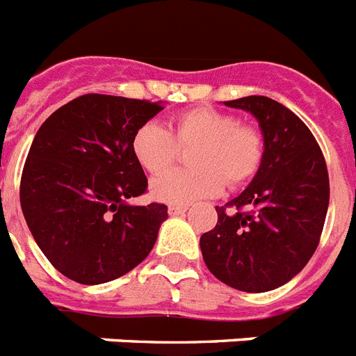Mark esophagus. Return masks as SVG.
Instances as JSON below:
<instances>
[{
  "instance_id": "obj_1",
  "label": "esophagus",
  "mask_w": 356,
  "mask_h": 356,
  "mask_svg": "<svg viewBox=\"0 0 356 356\" xmlns=\"http://www.w3.org/2000/svg\"><path fill=\"white\" fill-rule=\"evenodd\" d=\"M187 212V205H169V214L180 216Z\"/></svg>"
}]
</instances>
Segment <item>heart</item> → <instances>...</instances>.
Returning <instances> with one entry per match:
<instances>
[{
    "mask_svg": "<svg viewBox=\"0 0 356 356\" xmlns=\"http://www.w3.org/2000/svg\"><path fill=\"white\" fill-rule=\"evenodd\" d=\"M193 149V169L171 171L154 178L151 193L172 205L212 198L229 187L250 181L265 156L263 133L252 124H241L236 115L214 108L181 111L171 120V129L147 122L135 131L131 151L149 175L167 171L180 156V149Z\"/></svg>",
    "mask_w": 356,
    "mask_h": 356,
    "instance_id": "heart-1",
    "label": "heart"
}]
</instances>
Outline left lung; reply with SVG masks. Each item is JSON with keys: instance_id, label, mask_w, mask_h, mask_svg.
<instances>
[{"instance_id": "left-lung-1", "label": "left lung", "mask_w": 356, "mask_h": 356, "mask_svg": "<svg viewBox=\"0 0 356 356\" xmlns=\"http://www.w3.org/2000/svg\"><path fill=\"white\" fill-rule=\"evenodd\" d=\"M259 120L265 156L247 189L200 239L203 261L221 282L261 293L282 286L312 259L321 241L330 178L315 136L293 111L268 97L227 100Z\"/></svg>"}]
</instances>
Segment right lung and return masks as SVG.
<instances>
[{
	"label": "right lung",
	"instance_id": "obj_1",
	"mask_svg": "<svg viewBox=\"0 0 356 356\" xmlns=\"http://www.w3.org/2000/svg\"><path fill=\"white\" fill-rule=\"evenodd\" d=\"M163 106L88 93L35 133L19 200L33 239L54 268L81 284L122 277L140 265L167 220V205H129L147 189L131 138Z\"/></svg>",
	"mask_w": 356,
	"mask_h": 356
}]
</instances>
